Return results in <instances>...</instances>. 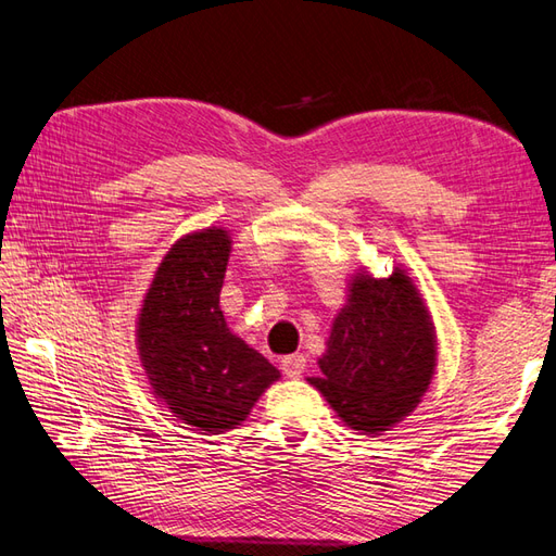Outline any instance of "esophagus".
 Wrapping results in <instances>:
<instances>
[{
	"mask_svg": "<svg viewBox=\"0 0 556 556\" xmlns=\"http://www.w3.org/2000/svg\"><path fill=\"white\" fill-rule=\"evenodd\" d=\"M280 366H282V374L288 378H299L306 368V357L304 355H288V357H282Z\"/></svg>",
	"mask_w": 556,
	"mask_h": 556,
	"instance_id": "1",
	"label": "esophagus"
}]
</instances>
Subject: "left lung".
I'll return each instance as SVG.
<instances>
[{
  "label": "left lung",
  "instance_id": "obj_1",
  "mask_svg": "<svg viewBox=\"0 0 556 556\" xmlns=\"http://www.w3.org/2000/svg\"><path fill=\"white\" fill-rule=\"evenodd\" d=\"M325 345L319 374L308 382L350 429L366 435L403 422L439 366L431 313L403 264L387 278L355 268Z\"/></svg>",
  "mask_w": 556,
  "mask_h": 556
}]
</instances>
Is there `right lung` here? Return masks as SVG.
I'll return each instance as SVG.
<instances>
[{
    "label": "right lung",
    "mask_w": 556,
    "mask_h": 556,
    "mask_svg": "<svg viewBox=\"0 0 556 556\" xmlns=\"http://www.w3.org/2000/svg\"><path fill=\"white\" fill-rule=\"evenodd\" d=\"M231 252L225 227L182 233L166 250L137 315L150 392L185 425L225 433L243 425L280 371L227 327L220 290Z\"/></svg>",
    "instance_id": "1"
}]
</instances>
